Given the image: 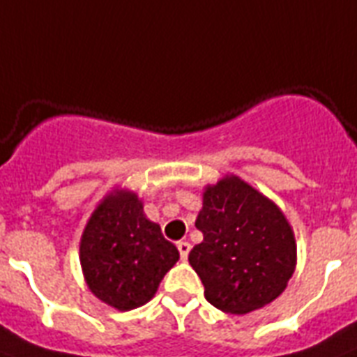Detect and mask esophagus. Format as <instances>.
<instances>
[{"label":"esophagus","mask_w":357,"mask_h":357,"mask_svg":"<svg viewBox=\"0 0 357 357\" xmlns=\"http://www.w3.org/2000/svg\"><path fill=\"white\" fill-rule=\"evenodd\" d=\"M178 250H179V255H181V259H187L189 257V252H190V244L187 241H179L178 243Z\"/></svg>","instance_id":"obj_1"}]
</instances>
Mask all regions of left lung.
Returning a JSON list of instances; mask_svg holds the SVG:
<instances>
[{"label":"left lung","instance_id":"left-lung-1","mask_svg":"<svg viewBox=\"0 0 357 357\" xmlns=\"http://www.w3.org/2000/svg\"><path fill=\"white\" fill-rule=\"evenodd\" d=\"M196 228L204 241L189 263L217 310L244 315L276 300L296 268V238L287 217L263 192L226 174L202 192Z\"/></svg>","mask_w":357,"mask_h":357}]
</instances>
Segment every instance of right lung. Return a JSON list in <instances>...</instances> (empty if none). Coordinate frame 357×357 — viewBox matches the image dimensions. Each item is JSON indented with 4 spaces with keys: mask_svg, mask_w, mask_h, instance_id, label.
<instances>
[{
    "mask_svg": "<svg viewBox=\"0 0 357 357\" xmlns=\"http://www.w3.org/2000/svg\"><path fill=\"white\" fill-rule=\"evenodd\" d=\"M179 259L161 226L144 215L137 192L116 187L103 196L81 234L79 261L86 287L119 311L144 305Z\"/></svg>",
    "mask_w": 357,
    "mask_h": 357,
    "instance_id": "1",
    "label": "right lung"
}]
</instances>
